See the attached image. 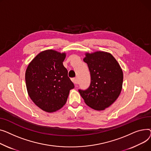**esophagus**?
I'll list each match as a JSON object with an SVG mask.
<instances>
[{
  "mask_svg": "<svg viewBox=\"0 0 151 151\" xmlns=\"http://www.w3.org/2000/svg\"><path fill=\"white\" fill-rule=\"evenodd\" d=\"M72 81H73V82L75 84V85H76V84H77V78H72Z\"/></svg>",
  "mask_w": 151,
  "mask_h": 151,
  "instance_id": "esophagus-1",
  "label": "esophagus"
}]
</instances>
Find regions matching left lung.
I'll use <instances>...</instances> for the list:
<instances>
[{
	"label": "left lung",
	"instance_id": "left-lung-1",
	"mask_svg": "<svg viewBox=\"0 0 151 151\" xmlns=\"http://www.w3.org/2000/svg\"><path fill=\"white\" fill-rule=\"evenodd\" d=\"M83 61L91 75V83L85 90H78L85 104L96 110H104L119 97L122 87L123 73L110 53H86Z\"/></svg>",
	"mask_w": 151,
	"mask_h": 151
}]
</instances>
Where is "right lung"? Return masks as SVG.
Listing matches in <instances>:
<instances>
[{
    "label": "right lung",
    "instance_id": "obj_1",
    "mask_svg": "<svg viewBox=\"0 0 151 151\" xmlns=\"http://www.w3.org/2000/svg\"><path fill=\"white\" fill-rule=\"evenodd\" d=\"M65 53L49 49L42 51L29 63L25 71L27 90L32 101L43 111L54 112L67 101L74 88L63 65Z\"/></svg>",
    "mask_w": 151,
    "mask_h": 151
}]
</instances>
